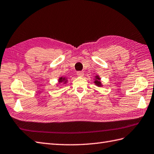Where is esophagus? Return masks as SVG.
I'll return each instance as SVG.
<instances>
[{
  "label": "esophagus",
  "instance_id": "1",
  "mask_svg": "<svg viewBox=\"0 0 154 154\" xmlns=\"http://www.w3.org/2000/svg\"><path fill=\"white\" fill-rule=\"evenodd\" d=\"M77 75H78V76L79 77H82L84 75V72L83 71H77Z\"/></svg>",
  "mask_w": 154,
  "mask_h": 154
}]
</instances>
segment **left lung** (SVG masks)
Listing matches in <instances>:
<instances>
[{
  "label": "left lung",
  "instance_id": "obj_1",
  "mask_svg": "<svg viewBox=\"0 0 154 154\" xmlns=\"http://www.w3.org/2000/svg\"><path fill=\"white\" fill-rule=\"evenodd\" d=\"M96 78H97V79H96L95 81H94V83H95L97 86H101L100 81V78L98 77V76H96Z\"/></svg>",
  "mask_w": 154,
  "mask_h": 154
}]
</instances>
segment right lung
<instances>
[{
	"label": "right lung",
	"mask_w": 154,
	"mask_h": 154,
	"mask_svg": "<svg viewBox=\"0 0 154 154\" xmlns=\"http://www.w3.org/2000/svg\"><path fill=\"white\" fill-rule=\"evenodd\" d=\"M63 81H65V78L60 77V79H59V82L61 83V82H63Z\"/></svg>",
	"instance_id": "right-lung-1"
}]
</instances>
